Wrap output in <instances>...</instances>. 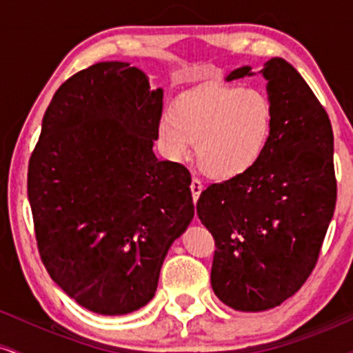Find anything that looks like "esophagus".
I'll use <instances>...</instances> for the list:
<instances>
[{
    "mask_svg": "<svg viewBox=\"0 0 353 353\" xmlns=\"http://www.w3.org/2000/svg\"><path fill=\"white\" fill-rule=\"evenodd\" d=\"M190 190H192L193 201H196L198 198H200V193L203 192V185H201V181L198 180V178H193V180H192V185H190Z\"/></svg>",
    "mask_w": 353,
    "mask_h": 353,
    "instance_id": "obj_1",
    "label": "esophagus"
}]
</instances>
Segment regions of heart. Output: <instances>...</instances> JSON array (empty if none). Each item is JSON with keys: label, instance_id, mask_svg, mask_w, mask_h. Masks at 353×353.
Returning a JSON list of instances; mask_svg holds the SVG:
<instances>
[{"label": "heart", "instance_id": "b5f03b06", "mask_svg": "<svg viewBox=\"0 0 353 353\" xmlns=\"http://www.w3.org/2000/svg\"><path fill=\"white\" fill-rule=\"evenodd\" d=\"M275 108L267 93L228 83H210L183 93L158 121L165 155L187 160L195 143L200 168L216 180L245 175L267 150Z\"/></svg>", "mask_w": 353, "mask_h": 353}]
</instances>
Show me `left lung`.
<instances>
[{"instance_id":"obj_1","label":"left lung","mask_w":353,"mask_h":353,"mask_svg":"<svg viewBox=\"0 0 353 353\" xmlns=\"http://www.w3.org/2000/svg\"><path fill=\"white\" fill-rule=\"evenodd\" d=\"M275 108L273 133L250 172L201 192L196 213L215 239L212 288L233 310L290 299L314 270L336 200L334 132L323 106L283 58L259 71ZM255 74L252 66L225 80Z\"/></svg>"}]
</instances>
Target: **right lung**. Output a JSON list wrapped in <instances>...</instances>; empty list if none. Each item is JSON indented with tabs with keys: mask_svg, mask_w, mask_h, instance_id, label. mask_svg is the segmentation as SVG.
<instances>
[{
	"mask_svg": "<svg viewBox=\"0 0 353 353\" xmlns=\"http://www.w3.org/2000/svg\"><path fill=\"white\" fill-rule=\"evenodd\" d=\"M161 108L143 71L101 61L63 83L43 117L28 166L38 250L94 314L145 307L195 215L188 170L153 153Z\"/></svg>",
	"mask_w": 353,
	"mask_h": 353,
	"instance_id": "obj_1",
	"label": "right lung"
}]
</instances>
